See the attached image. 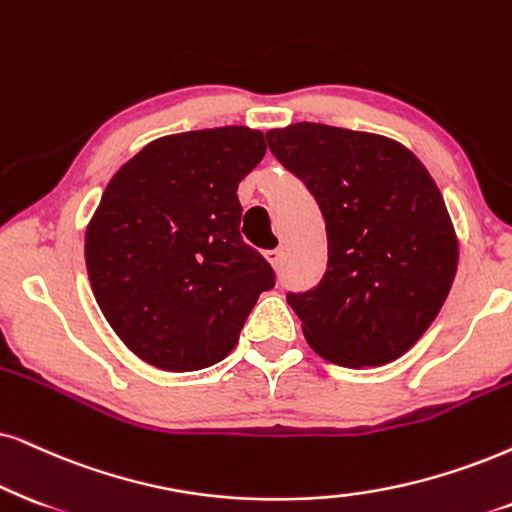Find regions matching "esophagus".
Segmentation results:
<instances>
[{
    "instance_id": "obj_1",
    "label": "esophagus",
    "mask_w": 512,
    "mask_h": 512,
    "mask_svg": "<svg viewBox=\"0 0 512 512\" xmlns=\"http://www.w3.org/2000/svg\"><path fill=\"white\" fill-rule=\"evenodd\" d=\"M264 257H267V260L274 264L276 269H281V264H283V248H274V250H267L264 252Z\"/></svg>"
}]
</instances>
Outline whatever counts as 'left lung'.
Wrapping results in <instances>:
<instances>
[{
  "label": "left lung",
  "instance_id": "8db88e82",
  "mask_svg": "<svg viewBox=\"0 0 512 512\" xmlns=\"http://www.w3.org/2000/svg\"><path fill=\"white\" fill-rule=\"evenodd\" d=\"M267 144L326 219V274L288 293L304 338L340 366H383L409 352L442 309L458 264L428 170L397 141L316 122L271 129Z\"/></svg>",
  "mask_w": 512,
  "mask_h": 512
}]
</instances>
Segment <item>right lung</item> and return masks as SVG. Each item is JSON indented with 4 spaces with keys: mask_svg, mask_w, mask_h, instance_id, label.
<instances>
[{
    "mask_svg": "<svg viewBox=\"0 0 512 512\" xmlns=\"http://www.w3.org/2000/svg\"><path fill=\"white\" fill-rule=\"evenodd\" d=\"M267 153L248 127L163 137L103 191L84 238L94 297L120 340L165 371H200L236 347L274 267L243 241L238 181Z\"/></svg>",
    "mask_w": 512,
    "mask_h": 512,
    "instance_id": "right-lung-1",
    "label": "right lung"
}]
</instances>
